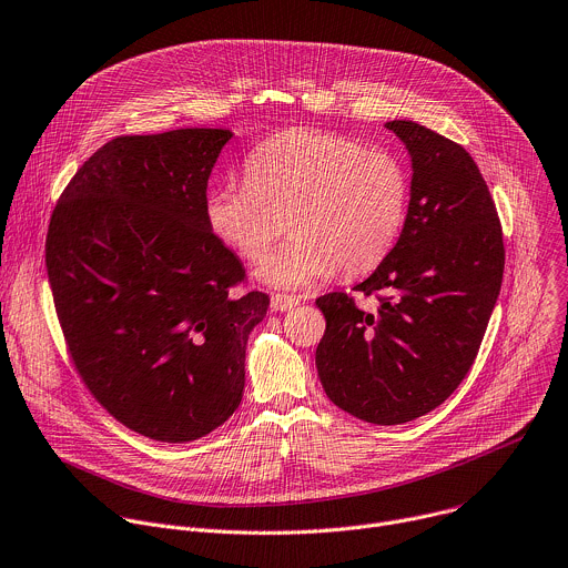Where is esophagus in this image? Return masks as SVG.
I'll return each instance as SVG.
<instances>
[{
    "label": "esophagus",
    "instance_id": "obj_1",
    "mask_svg": "<svg viewBox=\"0 0 568 568\" xmlns=\"http://www.w3.org/2000/svg\"><path fill=\"white\" fill-rule=\"evenodd\" d=\"M297 304H300V300H297L295 295L275 293V295L271 297V306H273V311H280V313H284V311H291V308H295Z\"/></svg>",
    "mask_w": 568,
    "mask_h": 568
}]
</instances>
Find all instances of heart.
<instances>
[{
  "label": "heart",
  "instance_id": "1",
  "mask_svg": "<svg viewBox=\"0 0 568 568\" xmlns=\"http://www.w3.org/2000/svg\"><path fill=\"white\" fill-rule=\"evenodd\" d=\"M246 179L210 190L212 235L246 262H257L288 214V237L257 268L275 288H308L343 266L369 273L394 251L407 219L409 179L385 150L358 139L295 128L262 141L244 163Z\"/></svg>",
  "mask_w": 568,
  "mask_h": 568
}]
</instances>
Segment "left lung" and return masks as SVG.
<instances>
[{"label":"left lung","instance_id":"8db88e82","mask_svg":"<svg viewBox=\"0 0 568 568\" xmlns=\"http://www.w3.org/2000/svg\"><path fill=\"white\" fill-rule=\"evenodd\" d=\"M385 128L412 159L405 229L356 286L385 293L376 311L347 293L315 300L326 320L315 365L339 409L400 425L438 407L470 372L499 297L504 240L488 185L459 143L414 121Z\"/></svg>","mask_w":568,"mask_h":568}]
</instances>
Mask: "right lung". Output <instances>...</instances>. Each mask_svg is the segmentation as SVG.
Returning <instances> with one entry per match:
<instances>
[{
    "label": "right lung",
    "mask_w": 568,
    "mask_h": 568,
    "mask_svg": "<svg viewBox=\"0 0 568 568\" xmlns=\"http://www.w3.org/2000/svg\"><path fill=\"white\" fill-rule=\"evenodd\" d=\"M231 130L119 136L64 187L47 273L71 361L95 400L163 443L196 440L240 407L246 343L268 295H233L240 257L205 219Z\"/></svg>",
    "instance_id": "1"
}]
</instances>
